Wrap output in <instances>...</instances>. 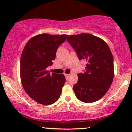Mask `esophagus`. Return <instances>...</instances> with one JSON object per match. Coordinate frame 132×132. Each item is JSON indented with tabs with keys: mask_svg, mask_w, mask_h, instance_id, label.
<instances>
[{
	"mask_svg": "<svg viewBox=\"0 0 132 132\" xmlns=\"http://www.w3.org/2000/svg\"><path fill=\"white\" fill-rule=\"evenodd\" d=\"M64 75H65V76L66 79H67V78H68V77L69 76H70V75H68V74H65V73L64 74Z\"/></svg>",
	"mask_w": 132,
	"mask_h": 132,
	"instance_id": "esophagus-1",
	"label": "esophagus"
}]
</instances>
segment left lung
<instances>
[{
  "label": "left lung",
  "mask_w": 132,
  "mask_h": 132,
  "mask_svg": "<svg viewBox=\"0 0 132 132\" xmlns=\"http://www.w3.org/2000/svg\"><path fill=\"white\" fill-rule=\"evenodd\" d=\"M67 41L79 60L86 63L85 71L78 74V81L73 86L76 96L84 103L100 100L113 79V59L109 46L102 39L89 34L68 35Z\"/></svg>",
  "instance_id": "left-lung-1"
}]
</instances>
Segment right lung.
<instances>
[{
  "mask_svg": "<svg viewBox=\"0 0 132 132\" xmlns=\"http://www.w3.org/2000/svg\"><path fill=\"white\" fill-rule=\"evenodd\" d=\"M67 35L42 34L32 37L26 43L20 59V77L24 91L34 100L50 105L59 98L65 82L62 74L47 70L53 64L58 47Z\"/></svg>",
  "mask_w": 132,
  "mask_h": 132,
  "instance_id": "obj_1",
  "label": "right lung"
}]
</instances>
